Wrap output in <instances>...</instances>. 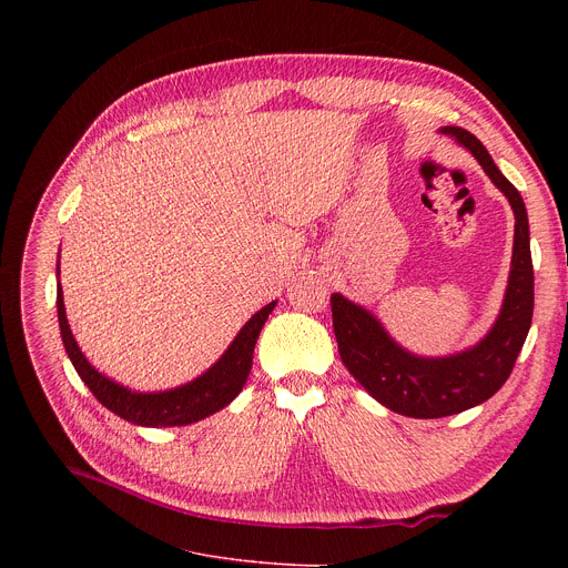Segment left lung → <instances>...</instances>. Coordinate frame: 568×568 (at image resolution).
Instances as JSON below:
<instances>
[{"label": "left lung", "mask_w": 568, "mask_h": 568, "mask_svg": "<svg viewBox=\"0 0 568 568\" xmlns=\"http://www.w3.org/2000/svg\"><path fill=\"white\" fill-rule=\"evenodd\" d=\"M442 131L469 149L493 184L509 197L516 214L509 287L490 334L476 347L456 356L419 359L386 336L368 311L343 300L341 294H332L334 334L343 364L375 400L414 419H439L495 396L516 366L534 311L529 223L518 189L497 170L486 146L469 131L460 126Z\"/></svg>", "instance_id": "obj_1"}]
</instances>
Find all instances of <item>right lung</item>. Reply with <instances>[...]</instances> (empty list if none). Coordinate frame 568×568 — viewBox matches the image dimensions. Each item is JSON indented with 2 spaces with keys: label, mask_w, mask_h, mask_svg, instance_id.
Wrapping results in <instances>:
<instances>
[{
  "label": "right lung",
  "mask_w": 568,
  "mask_h": 568,
  "mask_svg": "<svg viewBox=\"0 0 568 568\" xmlns=\"http://www.w3.org/2000/svg\"><path fill=\"white\" fill-rule=\"evenodd\" d=\"M274 306L276 302L266 304L262 311H257L244 324V329L236 334L227 352L202 377L163 394H133L124 389V386L108 379L105 375H101L99 371H94L92 364L84 359V354L80 352L69 329L62 285L57 287L59 329H62L67 354L71 364L75 366L80 379L89 386V392L94 394V398L103 407H108L110 412L122 416V419L131 424L152 426V428L186 426L204 419V416L214 414L223 409L227 403H232L239 396V392H242V386L246 384V377L253 366V349H255L257 336L262 332L268 313L274 311Z\"/></svg>",
  "instance_id": "right-lung-1"
}]
</instances>
